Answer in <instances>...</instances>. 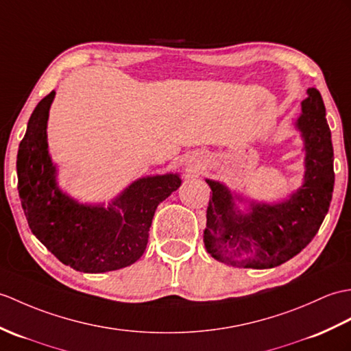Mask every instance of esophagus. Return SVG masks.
<instances>
[{"label":"esophagus","instance_id":"esophagus-1","mask_svg":"<svg viewBox=\"0 0 351 351\" xmlns=\"http://www.w3.org/2000/svg\"><path fill=\"white\" fill-rule=\"evenodd\" d=\"M200 169H203L202 167V162H200V160H197L195 157L190 158L189 162H186V170H189L190 173H197Z\"/></svg>","mask_w":351,"mask_h":351}]
</instances>
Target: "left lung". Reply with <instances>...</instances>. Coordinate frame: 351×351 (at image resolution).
I'll return each instance as SVG.
<instances>
[{
	"instance_id": "obj_1",
	"label": "left lung",
	"mask_w": 351,
	"mask_h": 351,
	"mask_svg": "<svg viewBox=\"0 0 351 351\" xmlns=\"http://www.w3.org/2000/svg\"><path fill=\"white\" fill-rule=\"evenodd\" d=\"M295 127L304 141L305 173L296 191L281 202L242 197L226 184L206 179L213 190L206 210L205 248L215 260L236 267L271 269L299 254L328 214L335 173L330 128L322 94L306 89ZM246 205L245 210L237 206Z\"/></svg>"
}]
</instances>
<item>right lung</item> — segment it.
I'll list each match as a JSON object with an SVG mask.
<instances>
[{"mask_svg": "<svg viewBox=\"0 0 351 351\" xmlns=\"http://www.w3.org/2000/svg\"><path fill=\"white\" fill-rule=\"evenodd\" d=\"M52 91L28 121L18 151V190L31 232L60 260L76 271L101 274L133 265L142 257L156 209L181 186L179 173L138 178L108 206L80 203L64 193L47 149Z\"/></svg>", "mask_w": 351, "mask_h": 351, "instance_id": "right-lung-1", "label": "right lung"}]
</instances>
